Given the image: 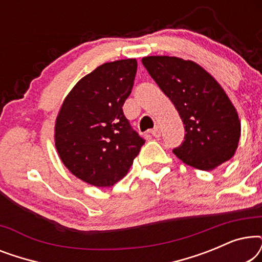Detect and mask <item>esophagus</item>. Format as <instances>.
Instances as JSON below:
<instances>
[{
	"label": "esophagus",
	"mask_w": 262,
	"mask_h": 262,
	"mask_svg": "<svg viewBox=\"0 0 262 262\" xmlns=\"http://www.w3.org/2000/svg\"><path fill=\"white\" fill-rule=\"evenodd\" d=\"M151 135L154 136V137L159 138L160 136H161V128H160V126H156L155 128H154V130L151 131Z\"/></svg>",
	"instance_id": "1"
}]
</instances>
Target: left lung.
Returning <instances> with one entry per match:
<instances>
[{
    "mask_svg": "<svg viewBox=\"0 0 262 262\" xmlns=\"http://www.w3.org/2000/svg\"><path fill=\"white\" fill-rule=\"evenodd\" d=\"M185 125V141L174 149L182 162L213 170L235 155L241 121L227 93L212 75L193 60L170 56L142 58Z\"/></svg>",
    "mask_w": 262,
    "mask_h": 262,
    "instance_id": "8db88e82",
    "label": "left lung"
}]
</instances>
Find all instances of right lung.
I'll use <instances>...</instances> for the list:
<instances>
[{
    "instance_id": "add662e5",
    "label": "right lung",
    "mask_w": 262,
    "mask_h": 262,
    "mask_svg": "<svg viewBox=\"0 0 262 262\" xmlns=\"http://www.w3.org/2000/svg\"><path fill=\"white\" fill-rule=\"evenodd\" d=\"M136 71L135 58L103 63L74 85L57 114L55 145L60 160L71 174L95 187L120 181L145 142L123 113Z\"/></svg>"
}]
</instances>
